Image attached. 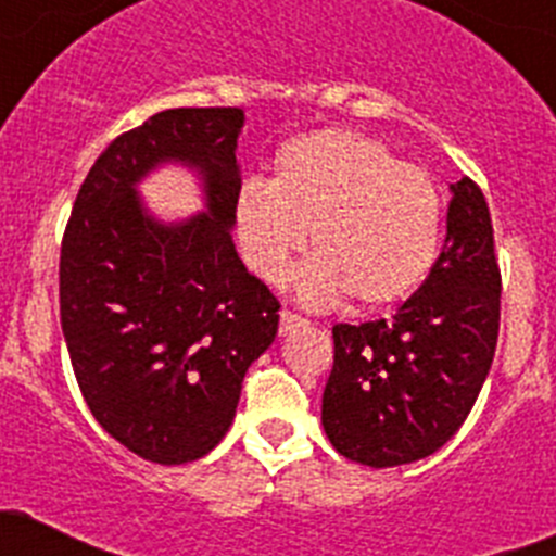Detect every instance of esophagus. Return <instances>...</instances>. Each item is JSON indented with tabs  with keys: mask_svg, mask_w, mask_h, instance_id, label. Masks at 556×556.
I'll return each instance as SVG.
<instances>
[{
	"mask_svg": "<svg viewBox=\"0 0 556 556\" xmlns=\"http://www.w3.org/2000/svg\"><path fill=\"white\" fill-rule=\"evenodd\" d=\"M303 325H305L303 316L292 314V311H281V325H278V332H281V336H289V332L298 330V327Z\"/></svg>",
	"mask_w": 556,
	"mask_h": 556,
	"instance_id": "obj_1",
	"label": "esophagus"
}]
</instances>
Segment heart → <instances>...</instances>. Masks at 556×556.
<instances>
[{
	"instance_id": "obj_1",
	"label": "heart",
	"mask_w": 556,
	"mask_h": 556,
	"mask_svg": "<svg viewBox=\"0 0 556 556\" xmlns=\"http://www.w3.org/2000/svg\"><path fill=\"white\" fill-rule=\"evenodd\" d=\"M237 251L253 275L283 283L311 231L300 294L384 311L426 283L442 237V199L422 168L357 130L294 136L275 152L269 185L248 179L231 202Z\"/></svg>"
}]
</instances>
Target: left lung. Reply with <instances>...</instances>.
I'll return each instance as SVG.
<instances>
[{"label": "left lung", "mask_w": 556, "mask_h": 556, "mask_svg": "<svg viewBox=\"0 0 556 556\" xmlns=\"http://www.w3.org/2000/svg\"><path fill=\"white\" fill-rule=\"evenodd\" d=\"M500 267L489 204L451 185L447 237L426 283L393 319L336 325L321 426L341 456L384 469L440 451L467 420L500 336Z\"/></svg>", "instance_id": "1"}]
</instances>
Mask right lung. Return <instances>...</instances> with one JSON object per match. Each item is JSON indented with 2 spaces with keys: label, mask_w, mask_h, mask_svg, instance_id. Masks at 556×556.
I'll list each match as a JSON object with an SVG mask.
<instances>
[{
  "label": "right lung",
  "mask_w": 556,
  "mask_h": 556,
  "mask_svg": "<svg viewBox=\"0 0 556 556\" xmlns=\"http://www.w3.org/2000/svg\"><path fill=\"white\" fill-rule=\"evenodd\" d=\"M242 109H168L109 144L84 179L60 256V316L78 388L119 445L155 464L207 456L242 379L278 332V300L231 240ZM188 167L205 210L163 222L138 185Z\"/></svg>",
  "instance_id": "right-lung-1"
}]
</instances>
